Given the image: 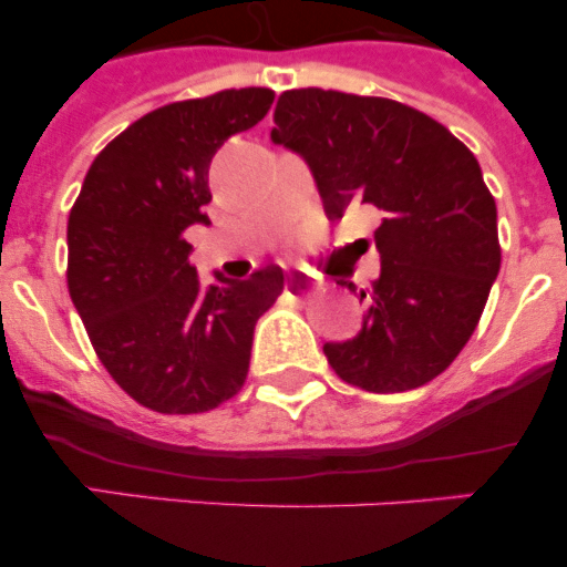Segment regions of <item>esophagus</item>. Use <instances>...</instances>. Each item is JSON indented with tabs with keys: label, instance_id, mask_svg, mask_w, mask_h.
I'll list each match as a JSON object with an SVG mask.
<instances>
[{
	"label": "esophagus",
	"instance_id": "obj_1",
	"mask_svg": "<svg viewBox=\"0 0 567 567\" xmlns=\"http://www.w3.org/2000/svg\"><path fill=\"white\" fill-rule=\"evenodd\" d=\"M318 285L320 282L316 277L299 271V274H290L288 282H285V290H288V293H293V296H310V293H316Z\"/></svg>",
	"mask_w": 567,
	"mask_h": 567
}]
</instances>
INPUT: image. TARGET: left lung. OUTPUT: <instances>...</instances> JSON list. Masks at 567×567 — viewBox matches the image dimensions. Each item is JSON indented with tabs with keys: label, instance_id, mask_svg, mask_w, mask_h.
<instances>
[{
	"label": "left lung",
	"instance_id": "8db88e82",
	"mask_svg": "<svg viewBox=\"0 0 567 567\" xmlns=\"http://www.w3.org/2000/svg\"><path fill=\"white\" fill-rule=\"evenodd\" d=\"M274 125L271 140L310 164L329 219L353 203L381 214V277L359 290L362 331L323 346L331 370L379 394L433 381L477 329L502 262L474 153L420 109L337 90H288Z\"/></svg>",
	"mask_w": 567,
	"mask_h": 567
}]
</instances>
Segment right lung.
<instances>
[{
    "label": "right lung",
    "instance_id": "right-lung-1",
    "mask_svg": "<svg viewBox=\"0 0 567 567\" xmlns=\"http://www.w3.org/2000/svg\"><path fill=\"white\" fill-rule=\"evenodd\" d=\"M274 90H221L131 123L95 156L68 216V290L114 384L158 414H203L249 373L255 323L285 288L279 266L205 288L186 227L208 225V167Z\"/></svg>",
    "mask_w": 567,
    "mask_h": 567
}]
</instances>
